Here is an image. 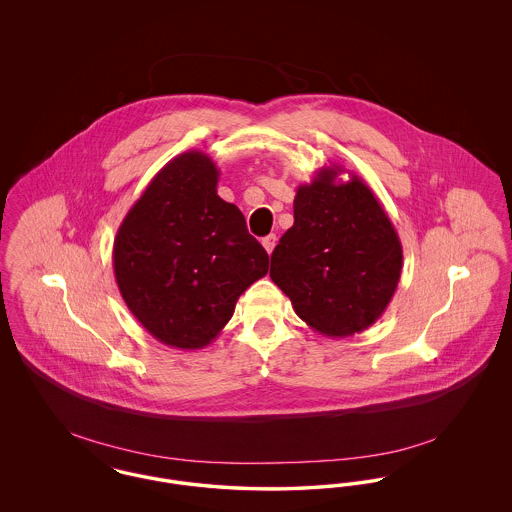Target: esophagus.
I'll use <instances>...</instances> for the list:
<instances>
[{
    "label": "esophagus",
    "instance_id": "1",
    "mask_svg": "<svg viewBox=\"0 0 512 512\" xmlns=\"http://www.w3.org/2000/svg\"><path fill=\"white\" fill-rule=\"evenodd\" d=\"M276 242H278L276 234H268L267 238H263V247L267 249L268 255H270V253H272V249L276 247Z\"/></svg>",
    "mask_w": 512,
    "mask_h": 512
}]
</instances>
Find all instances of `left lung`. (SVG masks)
<instances>
[{
	"label": "left lung",
	"mask_w": 512,
	"mask_h": 512,
	"mask_svg": "<svg viewBox=\"0 0 512 512\" xmlns=\"http://www.w3.org/2000/svg\"><path fill=\"white\" fill-rule=\"evenodd\" d=\"M341 167L317 172L293 199V226L270 255V278L318 334L347 338L372 326L397 290L403 247L374 192Z\"/></svg>",
	"instance_id": "left-lung-1"
}]
</instances>
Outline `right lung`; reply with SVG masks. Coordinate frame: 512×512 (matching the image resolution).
<instances>
[{"label": "right lung", "instance_id": "obj_1", "mask_svg": "<svg viewBox=\"0 0 512 512\" xmlns=\"http://www.w3.org/2000/svg\"><path fill=\"white\" fill-rule=\"evenodd\" d=\"M203 151L169 161L130 207L113 244V270L130 313L155 340L203 349L240 295L268 272V255Z\"/></svg>", "mask_w": 512, "mask_h": 512}]
</instances>
